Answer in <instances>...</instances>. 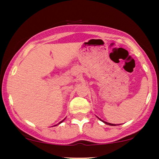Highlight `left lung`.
<instances>
[{"label": "left lung", "mask_w": 159, "mask_h": 159, "mask_svg": "<svg viewBox=\"0 0 159 159\" xmlns=\"http://www.w3.org/2000/svg\"><path fill=\"white\" fill-rule=\"evenodd\" d=\"M97 117H98V116H97ZM98 119H100V120H101V121H103V123H105V124H106V125H110V126H116V125H115V124H111V123L106 122V121H103V120H102V119H100V118H98Z\"/></svg>", "instance_id": "1"}]
</instances>
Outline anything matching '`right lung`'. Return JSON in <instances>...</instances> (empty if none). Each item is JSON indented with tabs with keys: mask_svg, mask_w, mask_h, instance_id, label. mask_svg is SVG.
Returning <instances> with one entry per match:
<instances>
[{
	"mask_svg": "<svg viewBox=\"0 0 159 159\" xmlns=\"http://www.w3.org/2000/svg\"><path fill=\"white\" fill-rule=\"evenodd\" d=\"M65 119H66V118H65ZM65 119H64V120H62L61 121H60V122H59V123H58V125H54V126H56V125H60V124H61V123H62V122H63V121H64L65 120Z\"/></svg>",
	"mask_w": 159,
	"mask_h": 159,
	"instance_id": "obj_1",
	"label": "right lung"
}]
</instances>
